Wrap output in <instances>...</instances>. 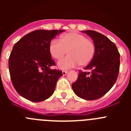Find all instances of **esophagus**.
<instances>
[{"label":"esophagus","mask_w":131,"mask_h":131,"mask_svg":"<svg viewBox=\"0 0 131 131\" xmlns=\"http://www.w3.org/2000/svg\"><path fill=\"white\" fill-rule=\"evenodd\" d=\"M67 73H68V71H62V74H63V75H66Z\"/></svg>","instance_id":"34e87169"}]
</instances>
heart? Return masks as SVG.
Returning a JSON list of instances; mask_svg holds the SVG:
<instances>
[{"mask_svg":"<svg viewBox=\"0 0 131 131\" xmlns=\"http://www.w3.org/2000/svg\"><path fill=\"white\" fill-rule=\"evenodd\" d=\"M68 51V56L58 62L60 69H68L79 64L85 66L91 63L96 52L95 44L86 36L75 32L62 35L60 40L50 42L48 52L55 60L62 58Z\"/></svg>","mask_w":131,"mask_h":131,"instance_id":"obj_1","label":"heart"}]
</instances>
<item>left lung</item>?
Returning <instances> with one entry per match:
<instances>
[{
	"instance_id": "1",
	"label": "left lung",
	"mask_w": 131,
	"mask_h": 131,
	"mask_svg": "<svg viewBox=\"0 0 131 131\" xmlns=\"http://www.w3.org/2000/svg\"><path fill=\"white\" fill-rule=\"evenodd\" d=\"M95 44L96 52L91 62L84 68L91 72L79 71L72 84L76 95L86 100H94L106 94L117 79L120 54L115 45L104 35L92 30L82 31Z\"/></svg>"
}]
</instances>
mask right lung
I'll return each mask as SVG.
<instances>
[{"label":"right lung","instance_id":"1","mask_svg":"<svg viewBox=\"0 0 131 131\" xmlns=\"http://www.w3.org/2000/svg\"><path fill=\"white\" fill-rule=\"evenodd\" d=\"M64 30H37L23 37L13 47L8 68L14 87L27 100L39 102L52 95L63 75L48 52L50 42Z\"/></svg>","mask_w":131,"mask_h":131}]
</instances>
